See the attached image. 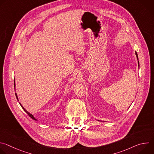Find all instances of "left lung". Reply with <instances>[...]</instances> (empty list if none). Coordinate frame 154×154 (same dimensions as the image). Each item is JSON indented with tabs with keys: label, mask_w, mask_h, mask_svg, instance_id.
Returning <instances> with one entry per match:
<instances>
[{
	"label": "left lung",
	"mask_w": 154,
	"mask_h": 154,
	"mask_svg": "<svg viewBox=\"0 0 154 154\" xmlns=\"http://www.w3.org/2000/svg\"><path fill=\"white\" fill-rule=\"evenodd\" d=\"M135 55H136V57H137V60H138V68H140V63H139V60H138V54L137 53V52H135ZM97 121H99V120H97Z\"/></svg>",
	"instance_id": "1"
}]
</instances>
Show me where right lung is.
Instances as JSON below:
<instances>
[{"instance_id":"1","label":"right lung","mask_w":154,"mask_h":154,"mask_svg":"<svg viewBox=\"0 0 154 154\" xmlns=\"http://www.w3.org/2000/svg\"><path fill=\"white\" fill-rule=\"evenodd\" d=\"M14 91H16V88H15V87H16V84H15V79H14ZM15 94H16V98H17V100L19 101V99H18V97H17V95L16 93H15ZM19 104L20 105V106H22V108H23V109H24V111H25V112H26V113H27V115H29V116H30V118H31L32 119H33V120H35V121H37V119H36V118H35V117L33 116V115L32 114H31L30 113H29V112L28 111H27V110H26V109H25V108H24V106H23V105H21V103H20V102H19Z\"/></svg>"}]
</instances>
